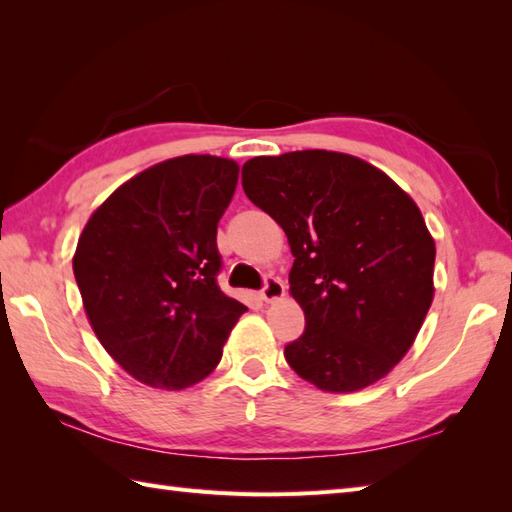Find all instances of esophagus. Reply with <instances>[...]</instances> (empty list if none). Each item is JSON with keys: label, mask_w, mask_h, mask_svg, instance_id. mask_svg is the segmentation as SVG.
<instances>
[{"label": "esophagus", "mask_w": 512, "mask_h": 512, "mask_svg": "<svg viewBox=\"0 0 512 512\" xmlns=\"http://www.w3.org/2000/svg\"><path fill=\"white\" fill-rule=\"evenodd\" d=\"M259 295H262L264 301H275V299H281L286 295V286L284 281H281L279 277L275 275H266L264 279V286L262 290H259Z\"/></svg>", "instance_id": "esophagus-1"}]
</instances>
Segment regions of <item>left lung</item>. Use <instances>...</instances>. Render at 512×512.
<instances>
[{
	"label": "left lung",
	"instance_id": "left-lung-1",
	"mask_svg": "<svg viewBox=\"0 0 512 512\" xmlns=\"http://www.w3.org/2000/svg\"><path fill=\"white\" fill-rule=\"evenodd\" d=\"M248 200L284 228L306 330L286 345L323 391H358L407 354L433 299L436 244L409 195L365 160L310 149L242 167Z\"/></svg>",
	"mask_w": 512,
	"mask_h": 512
}]
</instances>
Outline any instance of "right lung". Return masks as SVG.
Instances as JSON below:
<instances>
[{"label": "right lung", "instance_id": "right-lung-1", "mask_svg": "<svg viewBox=\"0 0 512 512\" xmlns=\"http://www.w3.org/2000/svg\"><path fill=\"white\" fill-rule=\"evenodd\" d=\"M237 173V162L217 156L165 160L118 187L83 228L72 268L85 312L140 383H200L248 310L217 286V222Z\"/></svg>", "mask_w": 512, "mask_h": 512}]
</instances>
